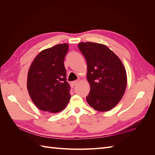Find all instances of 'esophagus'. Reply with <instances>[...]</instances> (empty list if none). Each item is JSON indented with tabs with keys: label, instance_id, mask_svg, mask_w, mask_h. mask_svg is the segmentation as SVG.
<instances>
[{
	"label": "esophagus",
	"instance_id": "34e87169",
	"mask_svg": "<svg viewBox=\"0 0 155 155\" xmlns=\"http://www.w3.org/2000/svg\"><path fill=\"white\" fill-rule=\"evenodd\" d=\"M78 83V81H73V82H72V83H71V86H72V87H74L76 86V85H77Z\"/></svg>",
	"mask_w": 155,
	"mask_h": 155
}]
</instances>
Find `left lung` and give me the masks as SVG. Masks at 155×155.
Instances as JSON below:
<instances>
[{"label":"left lung","instance_id":"left-lung-1","mask_svg":"<svg viewBox=\"0 0 155 155\" xmlns=\"http://www.w3.org/2000/svg\"><path fill=\"white\" fill-rule=\"evenodd\" d=\"M78 47L87 63L90 93L86 98L94 110H111L119 103L127 84V72L120 59L104 45L80 42Z\"/></svg>","mask_w":155,"mask_h":155}]
</instances>
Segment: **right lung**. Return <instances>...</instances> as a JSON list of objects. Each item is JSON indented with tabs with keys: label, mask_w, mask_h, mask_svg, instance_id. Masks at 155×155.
<instances>
[{
	"label": "right lung",
	"mask_w": 155,
	"mask_h": 155,
	"mask_svg": "<svg viewBox=\"0 0 155 155\" xmlns=\"http://www.w3.org/2000/svg\"><path fill=\"white\" fill-rule=\"evenodd\" d=\"M68 45L59 44L42 51L28 70L27 89L39 109L51 113L61 112L71 98L64 65Z\"/></svg>",
	"instance_id": "add662e5"
}]
</instances>
